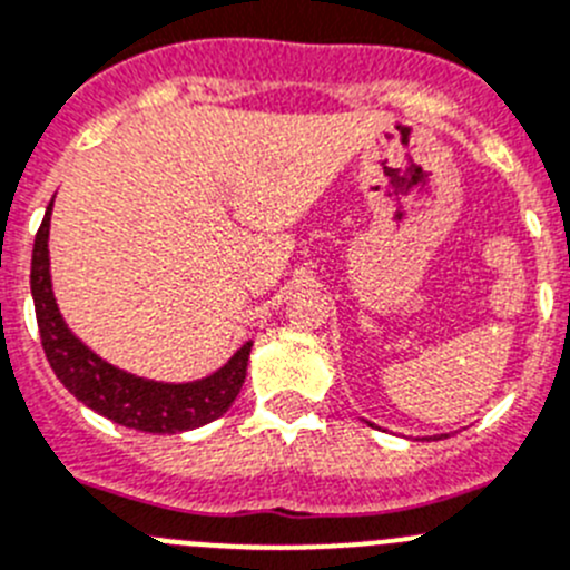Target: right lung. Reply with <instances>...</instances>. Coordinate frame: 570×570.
<instances>
[{
    "label": "right lung",
    "mask_w": 570,
    "mask_h": 570,
    "mask_svg": "<svg viewBox=\"0 0 570 570\" xmlns=\"http://www.w3.org/2000/svg\"><path fill=\"white\" fill-rule=\"evenodd\" d=\"M50 210L52 202L47 205L45 222L36 233L30 289H33L36 321H39L47 363L63 382V387L76 393V399H81L83 405L92 407L100 416L124 424V428L142 430V433H183V430L202 428V424L219 419L242 391L253 343L242 345L230 363L213 376L185 382V385L142 380V376L126 374V371L104 363L69 332L67 323L61 321L56 297H52L50 249H47Z\"/></svg>",
    "instance_id": "obj_1"
}]
</instances>
